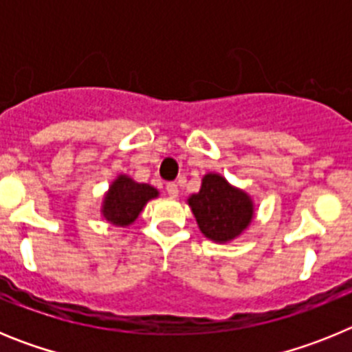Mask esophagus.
Instances as JSON below:
<instances>
[{
  "mask_svg": "<svg viewBox=\"0 0 352 352\" xmlns=\"http://www.w3.org/2000/svg\"><path fill=\"white\" fill-rule=\"evenodd\" d=\"M166 190H167V194H169V197H173V199L178 197V194H179L178 185H176V183H167Z\"/></svg>",
  "mask_w": 352,
  "mask_h": 352,
  "instance_id": "1",
  "label": "esophagus"
}]
</instances>
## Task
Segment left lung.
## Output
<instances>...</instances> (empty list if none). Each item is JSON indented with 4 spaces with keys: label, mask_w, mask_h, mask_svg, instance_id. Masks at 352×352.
I'll return each instance as SVG.
<instances>
[{
    "label": "left lung",
    "mask_w": 352,
    "mask_h": 352,
    "mask_svg": "<svg viewBox=\"0 0 352 352\" xmlns=\"http://www.w3.org/2000/svg\"><path fill=\"white\" fill-rule=\"evenodd\" d=\"M186 203L201 232L214 243H229L241 236L256 217L250 194L231 185L219 173L204 174L199 192Z\"/></svg>",
    "instance_id": "8db88e82"
}]
</instances>
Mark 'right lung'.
Here are the masks:
<instances>
[{"instance_id":"add662e5","label":"right lung","mask_w":352,"mask_h":352,"mask_svg":"<svg viewBox=\"0 0 352 352\" xmlns=\"http://www.w3.org/2000/svg\"><path fill=\"white\" fill-rule=\"evenodd\" d=\"M160 192L148 183H138L126 174H118L102 199L100 213L114 227H129L139 219L141 211Z\"/></svg>"}]
</instances>
